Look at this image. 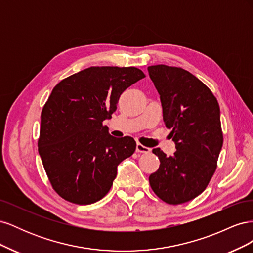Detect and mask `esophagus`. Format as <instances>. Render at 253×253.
Here are the masks:
<instances>
[{"instance_id":"obj_1","label":"esophagus","mask_w":253,"mask_h":253,"mask_svg":"<svg viewBox=\"0 0 253 253\" xmlns=\"http://www.w3.org/2000/svg\"><path fill=\"white\" fill-rule=\"evenodd\" d=\"M136 151L138 152V153H144V154H148V153L151 152V149L148 148V147H145V145H143V144H141L139 142H137V144H136Z\"/></svg>"}]
</instances>
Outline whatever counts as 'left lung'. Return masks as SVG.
<instances>
[{
	"label": "left lung",
	"instance_id": "obj_1",
	"mask_svg": "<svg viewBox=\"0 0 253 253\" xmlns=\"http://www.w3.org/2000/svg\"><path fill=\"white\" fill-rule=\"evenodd\" d=\"M160 95L166 126L176 151L167 156L159 148V169L150 175L154 193L167 204L194 200L208 186L223 147L219 105L209 87L181 67H148Z\"/></svg>",
	"mask_w": 253,
	"mask_h": 253
}]
</instances>
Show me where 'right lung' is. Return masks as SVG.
Masks as SVG:
<instances>
[{
	"label": "right lung",
	"instance_id": "obj_1",
	"mask_svg": "<svg viewBox=\"0 0 253 253\" xmlns=\"http://www.w3.org/2000/svg\"><path fill=\"white\" fill-rule=\"evenodd\" d=\"M144 77L133 66H91L53 87L41 113L38 150L52 189L65 201H100L117 166L133 155L132 137L111 136L103 121L112 118L120 95Z\"/></svg>",
	"mask_w": 253,
	"mask_h": 253
}]
</instances>
